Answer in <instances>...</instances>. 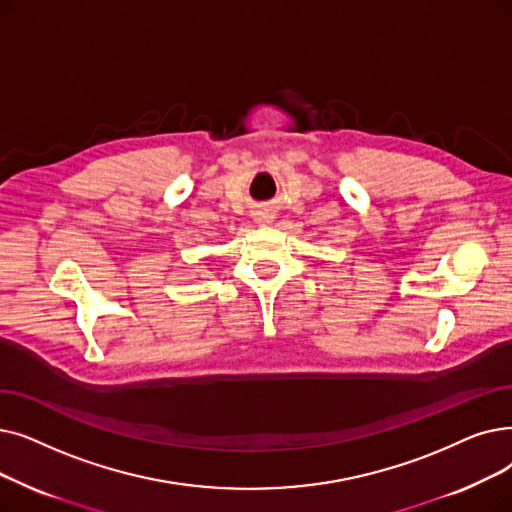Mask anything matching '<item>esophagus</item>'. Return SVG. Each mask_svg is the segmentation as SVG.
I'll return each instance as SVG.
<instances>
[{
    "label": "esophagus",
    "mask_w": 512,
    "mask_h": 512,
    "mask_svg": "<svg viewBox=\"0 0 512 512\" xmlns=\"http://www.w3.org/2000/svg\"><path fill=\"white\" fill-rule=\"evenodd\" d=\"M255 219L259 221V224H270V221L274 219V215L270 211H257Z\"/></svg>",
    "instance_id": "esophagus-1"
}]
</instances>
